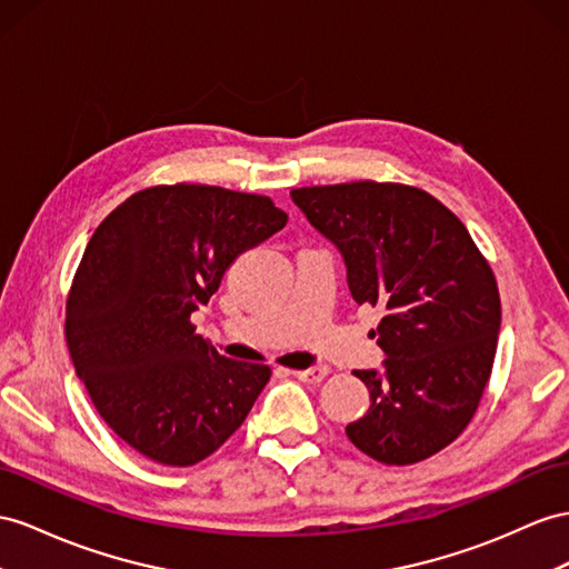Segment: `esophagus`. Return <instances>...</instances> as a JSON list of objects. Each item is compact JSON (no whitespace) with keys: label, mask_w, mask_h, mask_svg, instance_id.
<instances>
[{"label":"esophagus","mask_w":569,"mask_h":569,"mask_svg":"<svg viewBox=\"0 0 569 569\" xmlns=\"http://www.w3.org/2000/svg\"><path fill=\"white\" fill-rule=\"evenodd\" d=\"M298 380H302V382H310V385H317V382H322L325 377L329 375V368L327 366H312V368H305V370H298V372H293Z\"/></svg>","instance_id":"1"}]
</instances>
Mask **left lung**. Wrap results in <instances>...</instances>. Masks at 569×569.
I'll list each match as a JSON object with an SVG mask.
<instances>
[{"instance_id":"1","label":"left lung","mask_w":569,"mask_h":569,"mask_svg":"<svg viewBox=\"0 0 569 569\" xmlns=\"http://www.w3.org/2000/svg\"><path fill=\"white\" fill-rule=\"evenodd\" d=\"M337 247L358 305L382 310V370H356L368 413L346 435L368 457L409 466L451 445L490 380L500 293L469 230L418 187L346 182L290 192Z\"/></svg>"}]
</instances>
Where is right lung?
<instances>
[{
	"mask_svg": "<svg viewBox=\"0 0 569 569\" xmlns=\"http://www.w3.org/2000/svg\"><path fill=\"white\" fill-rule=\"evenodd\" d=\"M286 221L269 197L182 182L132 194L96 228L67 300V346L98 413L139 455L192 466L250 413L271 370L218 356L189 317Z\"/></svg>",
	"mask_w": 569,
	"mask_h": 569,
	"instance_id": "obj_1",
	"label": "right lung"
}]
</instances>
